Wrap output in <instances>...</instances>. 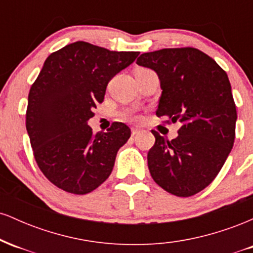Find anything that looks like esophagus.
I'll use <instances>...</instances> for the list:
<instances>
[{
  "mask_svg": "<svg viewBox=\"0 0 253 253\" xmlns=\"http://www.w3.org/2000/svg\"><path fill=\"white\" fill-rule=\"evenodd\" d=\"M141 132V129L140 128H134V127H133L132 128V135L134 136V135H136V134H139V133Z\"/></svg>",
  "mask_w": 253,
  "mask_h": 253,
  "instance_id": "obj_1",
  "label": "esophagus"
}]
</instances>
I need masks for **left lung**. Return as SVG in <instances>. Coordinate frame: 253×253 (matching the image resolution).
I'll return each instance as SVG.
<instances>
[{
  "label": "left lung",
  "instance_id": "1",
  "mask_svg": "<svg viewBox=\"0 0 253 253\" xmlns=\"http://www.w3.org/2000/svg\"><path fill=\"white\" fill-rule=\"evenodd\" d=\"M136 64L155 70L161 81L157 117L182 124L172 140L152 130L151 176L172 195H195L214 181L236 139L237 108L227 74L194 47L147 52Z\"/></svg>",
  "mask_w": 253,
  "mask_h": 253
}]
</instances>
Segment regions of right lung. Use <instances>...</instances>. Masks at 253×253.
Wrapping results in <instances>:
<instances>
[{
    "label": "right lung",
    "mask_w": 253,
    "mask_h": 253,
    "mask_svg": "<svg viewBox=\"0 0 253 253\" xmlns=\"http://www.w3.org/2000/svg\"><path fill=\"white\" fill-rule=\"evenodd\" d=\"M138 54L76 42L43 63L28 94L26 128L38 167L59 189L84 195L109 177L130 129L114 123L107 133L94 134L86 123L109 81Z\"/></svg>",
    "instance_id": "1"
}]
</instances>
